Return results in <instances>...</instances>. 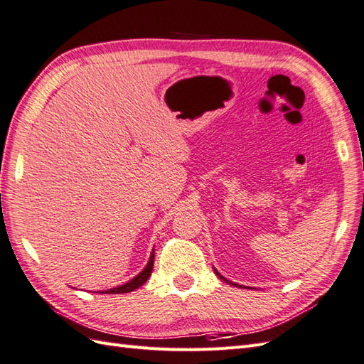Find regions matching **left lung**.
Segmentation results:
<instances>
[{"label": "left lung", "mask_w": 364, "mask_h": 364, "mask_svg": "<svg viewBox=\"0 0 364 364\" xmlns=\"http://www.w3.org/2000/svg\"><path fill=\"white\" fill-rule=\"evenodd\" d=\"M213 269H215V267H213ZM215 273L218 274V277H219L220 279H223V281H225V282H227V284H230V286H236V287H242V286H239V284H236V282H232V281H228V279H225V278L223 277V274H220V273H219V272H218L216 269H215Z\"/></svg>", "instance_id": "8db88e82"}]
</instances>
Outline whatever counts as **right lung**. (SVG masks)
Instances as JSON below:
<instances>
[{
  "instance_id": "obj_1",
  "label": "right lung",
  "mask_w": 364,
  "mask_h": 364,
  "mask_svg": "<svg viewBox=\"0 0 364 364\" xmlns=\"http://www.w3.org/2000/svg\"><path fill=\"white\" fill-rule=\"evenodd\" d=\"M153 264H154V250L151 252V256H149V261L145 265V269L141 270L137 274V277L129 279L128 282H125V284L117 286V287H112L109 290H105V291H102V294H112V295H115V294H128V291H132V290L139 289L140 286H144L145 282H146V279L149 278V274H151V272H153Z\"/></svg>"
}]
</instances>
